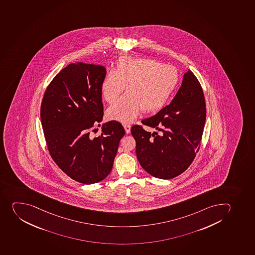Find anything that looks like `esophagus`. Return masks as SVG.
I'll return each mask as SVG.
<instances>
[{
  "label": "esophagus",
  "mask_w": 255,
  "mask_h": 255,
  "mask_svg": "<svg viewBox=\"0 0 255 255\" xmlns=\"http://www.w3.org/2000/svg\"><path fill=\"white\" fill-rule=\"evenodd\" d=\"M125 130H126V133H129V132H130V125L126 124L124 126Z\"/></svg>",
  "instance_id": "esophagus-1"
}]
</instances>
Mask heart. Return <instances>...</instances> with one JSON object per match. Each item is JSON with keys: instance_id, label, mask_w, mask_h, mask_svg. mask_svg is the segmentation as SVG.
Masks as SVG:
<instances>
[{"instance_id": "1", "label": "heart", "mask_w": 255, "mask_h": 255, "mask_svg": "<svg viewBox=\"0 0 255 255\" xmlns=\"http://www.w3.org/2000/svg\"><path fill=\"white\" fill-rule=\"evenodd\" d=\"M179 84V73L171 65L153 59L124 56L117 61L116 70L106 74L100 84L102 96L113 103L107 111L110 120L132 122L141 110L155 113L163 108Z\"/></svg>"}]
</instances>
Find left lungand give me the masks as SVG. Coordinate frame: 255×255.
Wrapping results in <instances>:
<instances>
[{
    "label": "left lung",
    "instance_id": "1",
    "mask_svg": "<svg viewBox=\"0 0 255 255\" xmlns=\"http://www.w3.org/2000/svg\"><path fill=\"white\" fill-rule=\"evenodd\" d=\"M206 120L203 89L191 70L183 76L181 86L169 105L142 120L157 131L148 132L133 126L136 156L148 174L163 180L180 175L198 152Z\"/></svg>",
    "mask_w": 255,
    "mask_h": 255
}]
</instances>
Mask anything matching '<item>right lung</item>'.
Here are the masks:
<instances>
[{"mask_svg": "<svg viewBox=\"0 0 255 255\" xmlns=\"http://www.w3.org/2000/svg\"><path fill=\"white\" fill-rule=\"evenodd\" d=\"M106 74V68L99 65L70 64L47 87L41 105L51 157L71 179L86 185L110 174L126 133L121 123L112 121L103 123L98 137L90 134L91 128L103 121L100 84Z\"/></svg>", "mask_w": 255, "mask_h": 255, "instance_id": "obj_1", "label": "right lung"}]
</instances>
